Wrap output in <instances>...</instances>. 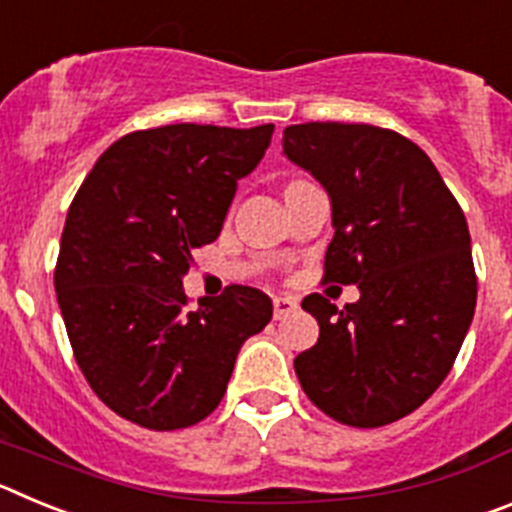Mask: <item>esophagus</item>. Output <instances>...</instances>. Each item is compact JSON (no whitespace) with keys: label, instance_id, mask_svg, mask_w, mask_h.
<instances>
[{"label":"esophagus","instance_id":"esophagus-1","mask_svg":"<svg viewBox=\"0 0 512 512\" xmlns=\"http://www.w3.org/2000/svg\"><path fill=\"white\" fill-rule=\"evenodd\" d=\"M297 307H300V302H297L295 297H284V295L274 297V318L277 320L287 318L289 312H295Z\"/></svg>","mask_w":512,"mask_h":512}]
</instances>
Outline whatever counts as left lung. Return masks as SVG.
I'll return each mask as SVG.
<instances>
[{"mask_svg": "<svg viewBox=\"0 0 512 512\" xmlns=\"http://www.w3.org/2000/svg\"><path fill=\"white\" fill-rule=\"evenodd\" d=\"M284 156L330 197L323 282L356 284L343 310L307 295L318 343L295 359L325 415L379 428L420 408L454 366L477 305L467 217L433 161L395 130L354 122L284 128Z\"/></svg>", "mask_w": 512, "mask_h": 512, "instance_id": "left-lung-1", "label": "left lung"}]
</instances>
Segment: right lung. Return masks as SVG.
<instances>
[{
    "label": "right lung",
    "instance_id": "1",
    "mask_svg": "<svg viewBox=\"0 0 512 512\" xmlns=\"http://www.w3.org/2000/svg\"><path fill=\"white\" fill-rule=\"evenodd\" d=\"M274 125H164L122 135L69 207L56 295L76 364L120 418L176 431L220 405L243 341L266 328L271 300L233 284L187 307L194 248L220 235L238 179Z\"/></svg>",
    "mask_w": 512,
    "mask_h": 512
}]
</instances>
